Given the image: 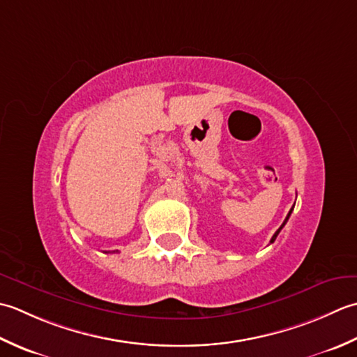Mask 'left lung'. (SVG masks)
<instances>
[{"label": "left lung", "mask_w": 357, "mask_h": 357, "mask_svg": "<svg viewBox=\"0 0 357 357\" xmlns=\"http://www.w3.org/2000/svg\"><path fill=\"white\" fill-rule=\"evenodd\" d=\"M291 213H293V208H291V209H289V213H288V215H287V219H285V222H283V223H282V227H280V228H279L278 231H275V232H274V236L271 237V243L274 242V240H275V237H278V236H279V232L282 231V228H283V227H285V223L288 222V219H289V215H291Z\"/></svg>", "instance_id": "obj_1"}]
</instances>
